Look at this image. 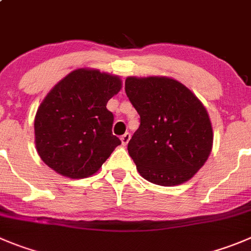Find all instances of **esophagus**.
I'll list each match as a JSON object with an SVG mask.
<instances>
[{"instance_id":"34e87169","label":"esophagus","mask_w":251,"mask_h":251,"mask_svg":"<svg viewBox=\"0 0 251 251\" xmlns=\"http://www.w3.org/2000/svg\"><path fill=\"white\" fill-rule=\"evenodd\" d=\"M130 139H131L130 133H128V132L124 133L123 136H121V144H123L124 146H126V145L128 144V141H130Z\"/></svg>"}]
</instances>
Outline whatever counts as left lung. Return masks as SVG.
<instances>
[{"label": "left lung", "mask_w": 251, "mask_h": 251, "mask_svg": "<svg viewBox=\"0 0 251 251\" xmlns=\"http://www.w3.org/2000/svg\"><path fill=\"white\" fill-rule=\"evenodd\" d=\"M125 91L140 115L139 128L127 145L140 175L166 187L192 178L213 145L212 124L202 102L183 84L165 76H130Z\"/></svg>", "instance_id": "left-lung-1"}]
</instances>
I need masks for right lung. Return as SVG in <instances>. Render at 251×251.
I'll list each match as a JSON object with an SVG mask.
<instances>
[{"label": "right lung", "instance_id": "right-lung-1", "mask_svg": "<svg viewBox=\"0 0 251 251\" xmlns=\"http://www.w3.org/2000/svg\"><path fill=\"white\" fill-rule=\"evenodd\" d=\"M121 89L119 76L78 69L48 93L34 119L36 146L42 161L69 178L99 171L115 147L114 115L106 104Z\"/></svg>", "mask_w": 251, "mask_h": 251}]
</instances>
